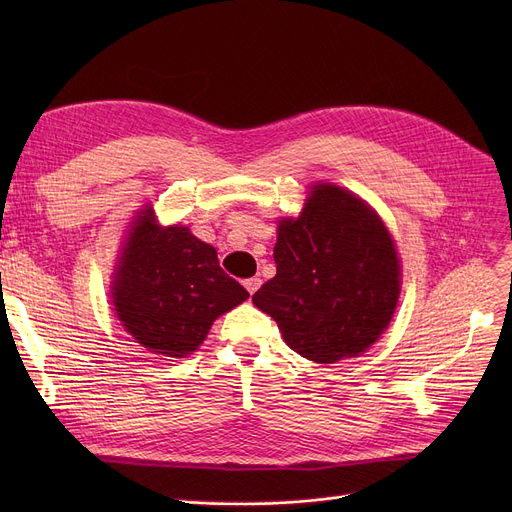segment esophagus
I'll return each mask as SVG.
<instances>
[{"mask_svg": "<svg viewBox=\"0 0 512 512\" xmlns=\"http://www.w3.org/2000/svg\"><path fill=\"white\" fill-rule=\"evenodd\" d=\"M261 286V278H249V280H245V288L249 290V294H255V290Z\"/></svg>", "mask_w": 512, "mask_h": 512, "instance_id": "34e87169", "label": "esophagus"}]
</instances>
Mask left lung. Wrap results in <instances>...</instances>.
Here are the masks:
<instances>
[{
  "instance_id": "left-lung-1",
  "label": "left lung",
  "mask_w": 512,
  "mask_h": 512,
  "mask_svg": "<svg viewBox=\"0 0 512 512\" xmlns=\"http://www.w3.org/2000/svg\"><path fill=\"white\" fill-rule=\"evenodd\" d=\"M276 276L253 303L286 344L315 363L357 357L388 328L400 265L382 220L353 193L315 184L297 220H282Z\"/></svg>"
}]
</instances>
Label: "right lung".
Wrapping results in <instances>:
<instances>
[{"mask_svg":"<svg viewBox=\"0 0 512 512\" xmlns=\"http://www.w3.org/2000/svg\"><path fill=\"white\" fill-rule=\"evenodd\" d=\"M122 326L145 348L186 357L205 340L215 317L249 299L218 253L184 226L161 228L153 211L134 220L112 286Z\"/></svg>","mask_w":512,"mask_h":512,"instance_id":"obj_1","label":"right lung"}]
</instances>
